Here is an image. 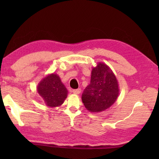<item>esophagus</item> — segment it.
<instances>
[{
    "mask_svg": "<svg viewBox=\"0 0 159 159\" xmlns=\"http://www.w3.org/2000/svg\"><path fill=\"white\" fill-rule=\"evenodd\" d=\"M72 93L74 94H76V95H79V94L80 93V89H76V90H72Z\"/></svg>",
    "mask_w": 159,
    "mask_h": 159,
    "instance_id": "34e87169",
    "label": "esophagus"
}]
</instances>
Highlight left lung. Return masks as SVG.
<instances>
[{"label": "left lung", "instance_id": "left-lung-1", "mask_svg": "<svg viewBox=\"0 0 159 159\" xmlns=\"http://www.w3.org/2000/svg\"><path fill=\"white\" fill-rule=\"evenodd\" d=\"M119 91L117 79L111 68L98 62L91 71L90 83L83 90L82 102L90 112H101L114 104Z\"/></svg>", "mask_w": 159, "mask_h": 159}]
</instances>
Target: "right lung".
I'll return each instance as SVG.
<instances>
[{"label":"right lung","instance_id":"obj_1","mask_svg":"<svg viewBox=\"0 0 159 159\" xmlns=\"http://www.w3.org/2000/svg\"><path fill=\"white\" fill-rule=\"evenodd\" d=\"M37 91L49 107H60L67 98L68 90L57 74H50L37 85Z\"/></svg>","mask_w":159,"mask_h":159}]
</instances>
